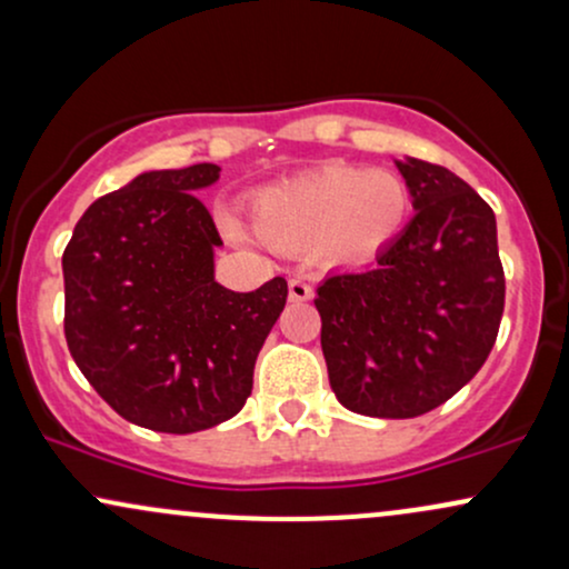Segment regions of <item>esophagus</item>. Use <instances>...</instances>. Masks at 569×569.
Returning <instances> with one entry per match:
<instances>
[{
  "mask_svg": "<svg viewBox=\"0 0 569 569\" xmlns=\"http://www.w3.org/2000/svg\"><path fill=\"white\" fill-rule=\"evenodd\" d=\"M312 297V286L302 276H293L289 280V299L291 302H307Z\"/></svg>",
  "mask_w": 569,
  "mask_h": 569,
  "instance_id": "obj_1",
  "label": "esophagus"
}]
</instances>
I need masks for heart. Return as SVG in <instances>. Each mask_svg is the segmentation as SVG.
Returning a JSON list of instances; mask_svg holds the SVG:
<instances>
[{
  "label": "heart",
  "mask_w": 569,
  "mask_h": 569,
  "mask_svg": "<svg viewBox=\"0 0 569 569\" xmlns=\"http://www.w3.org/2000/svg\"><path fill=\"white\" fill-rule=\"evenodd\" d=\"M409 187L393 171L331 166L253 200L251 217L267 243L318 248L331 262H367L401 232Z\"/></svg>",
  "instance_id": "obj_1"
}]
</instances>
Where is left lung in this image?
Here are the masks:
<instances>
[{
	"mask_svg": "<svg viewBox=\"0 0 569 569\" xmlns=\"http://www.w3.org/2000/svg\"><path fill=\"white\" fill-rule=\"evenodd\" d=\"M415 217L377 262L318 286L321 348L345 409L407 420L449 401L498 339L506 276L492 208L433 162L396 160Z\"/></svg>",
	"mask_w": 569,
	"mask_h": 569,
	"instance_id": "obj_1",
	"label": "left lung"
}]
</instances>
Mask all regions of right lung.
<instances>
[{
	"label": "right lung",
	"instance_id": "1",
	"mask_svg": "<svg viewBox=\"0 0 569 569\" xmlns=\"http://www.w3.org/2000/svg\"><path fill=\"white\" fill-rule=\"evenodd\" d=\"M219 166L147 171L98 198L63 251V331L96 393L133 426L198 433L230 420L289 286L230 291L213 278L221 246L200 189Z\"/></svg>",
	"mask_w": 569,
	"mask_h": 569
}]
</instances>
